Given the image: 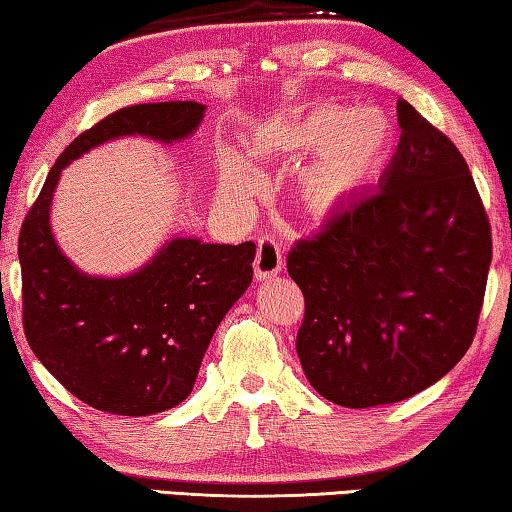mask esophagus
<instances>
[{
	"instance_id": "34e87169",
	"label": "esophagus",
	"mask_w": 512,
	"mask_h": 512,
	"mask_svg": "<svg viewBox=\"0 0 512 512\" xmlns=\"http://www.w3.org/2000/svg\"><path fill=\"white\" fill-rule=\"evenodd\" d=\"M283 270V251L274 235H263L258 238V251L254 261L256 279H272Z\"/></svg>"
}]
</instances>
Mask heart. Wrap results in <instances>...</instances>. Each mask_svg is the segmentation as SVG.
I'll return each mask as SVG.
<instances>
[{"label":"heart","instance_id":"1","mask_svg":"<svg viewBox=\"0 0 512 512\" xmlns=\"http://www.w3.org/2000/svg\"><path fill=\"white\" fill-rule=\"evenodd\" d=\"M295 141L313 151L322 148L304 176V194L311 206L327 210L380 167L391 144V125L373 109L348 116L338 107H320L295 130ZM219 185L235 201L254 194L256 178L231 148L219 153Z\"/></svg>","mask_w":512,"mask_h":512}]
</instances>
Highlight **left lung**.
Here are the masks:
<instances>
[{
    "label": "left lung",
    "mask_w": 512,
    "mask_h": 512,
    "mask_svg": "<svg viewBox=\"0 0 512 512\" xmlns=\"http://www.w3.org/2000/svg\"><path fill=\"white\" fill-rule=\"evenodd\" d=\"M398 125L380 185L288 254L306 304L295 343L306 380L352 410L410 398L465 357L492 263L465 157L407 100Z\"/></svg>",
    "instance_id": "left-lung-1"
}]
</instances>
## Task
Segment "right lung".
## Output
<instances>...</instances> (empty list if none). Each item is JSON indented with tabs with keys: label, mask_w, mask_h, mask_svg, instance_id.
<instances>
[{
	"label": "right lung",
	"mask_w": 512,
	"mask_h": 512,
	"mask_svg": "<svg viewBox=\"0 0 512 512\" xmlns=\"http://www.w3.org/2000/svg\"><path fill=\"white\" fill-rule=\"evenodd\" d=\"M206 105L192 100L125 107L82 132L47 174L18 242L22 325L38 361L100 412L148 416L190 396L210 338L245 295L256 245L171 238L128 277H93L70 263L50 226L57 183L70 162L105 141L192 137Z\"/></svg>",
	"instance_id": "1"
}]
</instances>
